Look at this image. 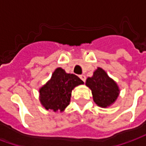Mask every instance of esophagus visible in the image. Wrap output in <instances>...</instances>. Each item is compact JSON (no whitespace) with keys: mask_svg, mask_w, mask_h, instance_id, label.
I'll return each instance as SVG.
<instances>
[{"mask_svg":"<svg viewBox=\"0 0 146 146\" xmlns=\"http://www.w3.org/2000/svg\"><path fill=\"white\" fill-rule=\"evenodd\" d=\"M80 78L84 82H85V81H86V76H85V75H80Z\"/></svg>","mask_w":146,"mask_h":146,"instance_id":"esophagus-1","label":"esophagus"}]
</instances>
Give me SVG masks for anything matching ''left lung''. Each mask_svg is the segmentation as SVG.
Masks as SVG:
<instances>
[{
    "label": "left lung",
    "mask_w": 146,
    "mask_h": 146,
    "mask_svg": "<svg viewBox=\"0 0 146 146\" xmlns=\"http://www.w3.org/2000/svg\"><path fill=\"white\" fill-rule=\"evenodd\" d=\"M85 84L92 90L94 102L100 107L110 106L119 96L118 85L100 67L87 79Z\"/></svg>",
    "instance_id": "obj_1"
}]
</instances>
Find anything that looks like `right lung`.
Returning a JSON list of instances; mask_svg holds the SVG:
<instances>
[{"mask_svg":"<svg viewBox=\"0 0 146 146\" xmlns=\"http://www.w3.org/2000/svg\"><path fill=\"white\" fill-rule=\"evenodd\" d=\"M83 84L77 76L66 73L60 67L57 68L50 80L39 90L40 102L47 110L62 112L70 104L73 89Z\"/></svg>","mask_w":146,"mask_h":146,"instance_id":"1","label":"right lung"}]
</instances>
